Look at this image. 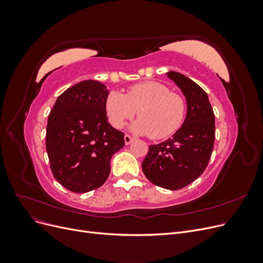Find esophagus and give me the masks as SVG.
<instances>
[{
  "label": "esophagus",
  "instance_id": "1",
  "mask_svg": "<svg viewBox=\"0 0 263 263\" xmlns=\"http://www.w3.org/2000/svg\"><path fill=\"white\" fill-rule=\"evenodd\" d=\"M124 139H125V144L126 145H129L130 142L134 140V138L132 136H129V135H127V134L124 136Z\"/></svg>",
  "mask_w": 263,
  "mask_h": 263
}]
</instances>
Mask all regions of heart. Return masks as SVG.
<instances>
[{
    "label": "heart",
    "instance_id": "1",
    "mask_svg": "<svg viewBox=\"0 0 263 263\" xmlns=\"http://www.w3.org/2000/svg\"><path fill=\"white\" fill-rule=\"evenodd\" d=\"M108 122L119 129L136 115L140 117L132 130L161 139L176 133L184 121L185 102L179 94L170 92L165 84L156 81L129 86L126 94L113 91L105 101Z\"/></svg>",
    "mask_w": 263,
    "mask_h": 263
}]
</instances>
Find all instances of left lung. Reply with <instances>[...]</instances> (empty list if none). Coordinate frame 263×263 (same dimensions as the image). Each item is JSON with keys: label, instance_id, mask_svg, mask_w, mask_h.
Returning <instances> with one entry per match:
<instances>
[{"label": "left lung", "instance_id": "1", "mask_svg": "<svg viewBox=\"0 0 263 263\" xmlns=\"http://www.w3.org/2000/svg\"><path fill=\"white\" fill-rule=\"evenodd\" d=\"M166 76L184 94L186 117L172 138L149 146L141 168L155 185L180 190L200 177L209 164L214 148L215 115L208 94L200 85L174 71Z\"/></svg>", "mask_w": 263, "mask_h": 263}]
</instances>
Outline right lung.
<instances>
[{
	"mask_svg": "<svg viewBox=\"0 0 263 263\" xmlns=\"http://www.w3.org/2000/svg\"><path fill=\"white\" fill-rule=\"evenodd\" d=\"M108 91L94 80L60 94L48 116L46 149L54 179L74 193L104 184L112 156L125 145L124 133L107 122Z\"/></svg>",
	"mask_w": 263,
	"mask_h": 263,
	"instance_id": "add662e5",
	"label": "right lung"
}]
</instances>
